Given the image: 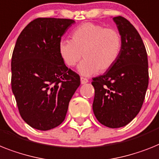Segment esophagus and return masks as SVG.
Returning <instances> with one entry per match:
<instances>
[{
    "instance_id": "obj_1",
    "label": "esophagus",
    "mask_w": 159,
    "mask_h": 159,
    "mask_svg": "<svg viewBox=\"0 0 159 159\" xmlns=\"http://www.w3.org/2000/svg\"><path fill=\"white\" fill-rule=\"evenodd\" d=\"M80 82H81V84H87V83L89 82V80H88L86 78L81 77V78H80Z\"/></svg>"
}]
</instances>
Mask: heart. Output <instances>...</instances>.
Listing matches in <instances>:
<instances>
[{"instance_id": "heart-1", "label": "heart", "mask_w": 159, "mask_h": 159, "mask_svg": "<svg viewBox=\"0 0 159 159\" xmlns=\"http://www.w3.org/2000/svg\"><path fill=\"white\" fill-rule=\"evenodd\" d=\"M121 48V35L116 30L93 23L78 27L72 32L71 40H61L58 45L60 56L70 67L76 65L83 55L84 59L78 66V71L85 76L111 69Z\"/></svg>"}]
</instances>
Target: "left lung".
<instances>
[{
  "mask_svg": "<svg viewBox=\"0 0 159 159\" xmlns=\"http://www.w3.org/2000/svg\"><path fill=\"white\" fill-rule=\"evenodd\" d=\"M113 21L121 35V52L111 69L93 79V110L101 124L118 128L129 124L141 111L149 72L147 53L138 31L124 17H114Z\"/></svg>",
  "mask_w": 159,
  "mask_h": 159,
  "instance_id": "left-lung-1",
  "label": "left lung"
}]
</instances>
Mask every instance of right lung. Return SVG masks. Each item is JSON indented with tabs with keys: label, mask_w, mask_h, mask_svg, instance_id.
<instances>
[{
	"label": "right lung",
	"mask_w": 159,
	"mask_h": 159,
	"mask_svg": "<svg viewBox=\"0 0 159 159\" xmlns=\"http://www.w3.org/2000/svg\"><path fill=\"white\" fill-rule=\"evenodd\" d=\"M75 23L72 19L39 18L17 39L11 61L12 91L21 117L40 131L63 122L80 78L60 56L59 42Z\"/></svg>",
	"instance_id": "obj_1"
}]
</instances>
